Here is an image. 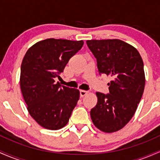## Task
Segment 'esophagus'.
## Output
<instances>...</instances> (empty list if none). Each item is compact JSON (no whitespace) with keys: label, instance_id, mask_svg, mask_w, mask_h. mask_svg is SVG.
I'll return each instance as SVG.
<instances>
[{"label":"esophagus","instance_id":"1","mask_svg":"<svg viewBox=\"0 0 160 160\" xmlns=\"http://www.w3.org/2000/svg\"><path fill=\"white\" fill-rule=\"evenodd\" d=\"M80 97H84L85 95L89 94V92L85 91V90H80Z\"/></svg>","mask_w":160,"mask_h":160}]
</instances>
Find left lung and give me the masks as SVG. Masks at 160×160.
Wrapping results in <instances>:
<instances>
[{"mask_svg": "<svg viewBox=\"0 0 160 160\" xmlns=\"http://www.w3.org/2000/svg\"><path fill=\"white\" fill-rule=\"evenodd\" d=\"M86 43L96 58L99 73L112 79L108 83L109 94L96 92L98 102L90 111L92 121L101 131L114 132L131 120L142 97V58L136 48L121 40H90Z\"/></svg>", "mask_w": 160, "mask_h": 160, "instance_id": "1", "label": "left lung"}]
</instances>
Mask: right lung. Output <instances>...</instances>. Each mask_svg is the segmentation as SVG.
Returning a JSON list of instances; mask_svg holds the SVG:
<instances>
[{"label":"right lung","mask_w":160,"mask_h":160,"mask_svg":"<svg viewBox=\"0 0 160 160\" xmlns=\"http://www.w3.org/2000/svg\"><path fill=\"white\" fill-rule=\"evenodd\" d=\"M82 40L49 38L28 49L21 65L20 88L29 114L43 128L58 130L68 122L80 91L55 82Z\"/></svg>","instance_id":"1"}]
</instances>
